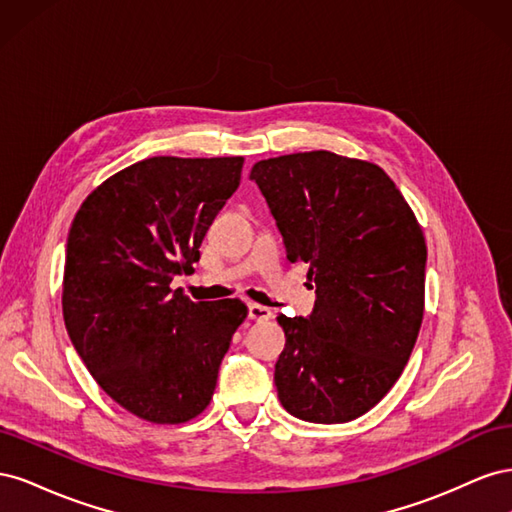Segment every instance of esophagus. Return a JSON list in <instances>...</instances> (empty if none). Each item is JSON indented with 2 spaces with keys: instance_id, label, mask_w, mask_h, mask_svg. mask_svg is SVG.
<instances>
[{
  "instance_id": "obj_1",
  "label": "esophagus",
  "mask_w": 512,
  "mask_h": 512,
  "mask_svg": "<svg viewBox=\"0 0 512 512\" xmlns=\"http://www.w3.org/2000/svg\"><path fill=\"white\" fill-rule=\"evenodd\" d=\"M247 318L254 320V322H265L269 318H273V312L265 305H258V303H247Z\"/></svg>"
}]
</instances>
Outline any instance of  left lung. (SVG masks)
<instances>
[{
    "label": "left lung",
    "mask_w": 512,
    "mask_h": 512,
    "mask_svg": "<svg viewBox=\"0 0 512 512\" xmlns=\"http://www.w3.org/2000/svg\"><path fill=\"white\" fill-rule=\"evenodd\" d=\"M265 196L290 262H307L316 303L284 314L275 363L282 406L307 423H348L404 371L425 307L427 245L412 209L371 162L307 151L260 160Z\"/></svg>",
    "instance_id": "8db88e82"
}]
</instances>
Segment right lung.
<instances>
[{"label": "right lung", "instance_id": "1", "mask_svg": "<svg viewBox=\"0 0 512 512\" xmlns=\"http://www.w3.org/2000/svg\"><path fill=\"white\" fill-rule=\"evenodd\" d=\"M243 158L136 162L91 192L66 243L64 320L74 350L108 397L151 423L203 412L247 307L190 301L192 273L215 215L239 188Z\"/></svg>", "mask_w": 512, "mask_h": 512}]
</instances>
